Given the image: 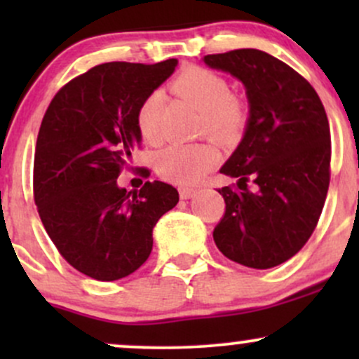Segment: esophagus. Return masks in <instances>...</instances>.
I'll use <instances>...</instances> for the list:
<instances>
[{
  "mask_svg": "<svg viewBox=\"0 0 359 359\" xmlns=\"http://www.w3.org/2000/svg\"><path fill=\"white\" fill-rule=\"evenodd\" d=\"M180 199H191V197L196 196V189L192 187H180L179 189Z\"/></svg>",
  "mask_w": 359,
  "mask_h": 359,
  "instance_id": "1",
  "label": "esophagus"
}]
</instances>
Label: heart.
Here are the masks:
<instances>
[{"mask_svg": "<svg viewBox=\"0 0 359 359\" xmlns=\"http://www.w3.org/2000/svg\"><path fill=\"white\" fill-rule=\"evenodd\" d=\"M170 88L177 96L199 109L197 133L211 135L221 143L231 145L245 135L250 123V106L238 94L229 93L228 82L209 69H184L172 81ZM162 94L150 93L137 109V128L147 143L162 140L160 126ZM221 151L209 140L197 143H174L155 155V168L160 177L177 184H196L219 163Z\"/></svg>", "mask_w": 359, "mask_h": 359, "instance_id": "obj_1", "label": "heart"}]
</instances>
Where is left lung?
Here are the masks:
<instances>
[{"mask_svg":"<svg viewBox=\"0 0 359 359\" xmlns=\"http://www.w3.org/2000/svg\"><path fill=\"white\" fill-rule=\"evenodd\" d=\"M246 88L250 123L221 174L226 211L212 238L226 258L265 270L297 255L314 233L331 180V133L316 89L257 48L205 55ZM248 183H255L250 191Z\"/></svg>","mask_w":359,"mask_h":359,"instance_id":"8db88e82","label":"left lung"}]
</instances>
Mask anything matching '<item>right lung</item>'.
<instances>
[{"mask_svg":"<svg viewBox=\"0 0 359 359\" xmlns=\"http://www.w3.org/2000/svg\"><path fill=\"white\" fill-rule=\"evenodd\" d=\"M177 67L108 62L74 77L53 96L40 125L34 199L43 228L69 265L101 282L147 262L156 221L179 203L165 182L131 196L118 177L140 148L137 109Z\"/></svg>","mask_w":359,"mask_h":359,"instance_id":"right-lung-1","label":"right lung"}]
</instances>
